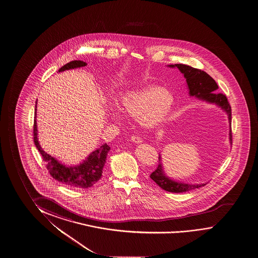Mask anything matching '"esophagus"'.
<instances>
[{
    "label": "esophagus",
    "instance_id": "esophagus-1",
    "mask_svg": "<svg viewBox=\"0 0 258 258\" xmlns=\"http://www.w3.org/2000/svg\"><path fill=\"white\" fill-rule=\"evenodd\" d=\"M132 142L135 143H143V139L141 138L140 136L137 135H133L131 137Z\"/></svg>",
    "mask_w": 258,
    "mask_h": 258
}]
</instances>
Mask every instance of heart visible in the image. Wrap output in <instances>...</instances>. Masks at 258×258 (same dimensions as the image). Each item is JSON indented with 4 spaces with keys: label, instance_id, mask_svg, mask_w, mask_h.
Returning <instances> with one entry per match:
<instances>
[{
    "label": "heart",
    "instance_id": "b5f03b06",
    "mask_svg": "<svg viewBox=\"0 0 258 258\" xmlns=\"http://www.w3.org/2000/svg\"><path fill=\"white\" fill-rule=\"evenodd\" d=\"M173 97L159 86H150L123 94L120 98L121 111L134 118H141L149 128L160 126L165 123L173 108ZM118 115L117 108L114 109Z\"/></svg>",
    "mask_w": 258,
    "mask_h": 258
}]
</instances>
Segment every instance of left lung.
Masks as SVG:
<instances>
[{"label": "left lung", "mask_w": 258, "mask_h": 258, "mask_svg": "<svg viewBox=\"0 0 258 258\" xmlns=\"http://www.w3.org/2000/svg\"><path fill=\"white\" fill-rule=\"evenodd\" d=\"M171 68L177 67L181 73L184 75L187 81L190 96H195L200 100H207L210 103L216 104L226 112L230 123V141L232 144V132H231V105L227 100V97L223 93H216L218 85L216 81L208 73L203 70L195 69L190 66L184 64H174L169 65ZM160 156L158 157V167L150 177L160 188L169 192H185L193 188H198L206 184H186L181 182H177L169 179L165 175L161 162Z\"/></svg>", "instance_id": "1"}]
</instances>
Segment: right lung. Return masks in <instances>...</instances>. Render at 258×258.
<instances>
[{
  "instance_id": "1",
  "label": "right lung",
  "mask_w": 258,
  "mask_h": 258,
  "mask_svg": "<svg viewBox=\"0 0 258 258\" xmlns=\"http://www.w3.org/2000/svg\"><path fill=\"white\" fill-rule=\"evenodd\" d=\"M87 65L82 60H73L67 63L58 70V72L81 68ZM36 103V102H35ZM34 143L43 161L47 163V169L51 177L64 184L75 188H88L99 181L102 175V169L106 163V158L110 147L104 143L98 150L92 152L86 160L77 166H66L59 164L55 158L43 151L37 140L36 126V104H35V120H34Z\"/></svg>"
}]
</instances>
